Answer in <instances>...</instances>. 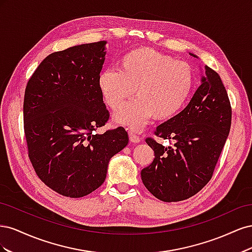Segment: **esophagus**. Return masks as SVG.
Wrapping results in <instances>:
<instances>
[{
    "instance_id": "obj_1",
    "label": "esophagus",
    "mask_w": 252,
    "mask_h": 252,
    "mask_svg": "<svg viewBox=\"0 0 252 252\" xmlns=\"http://www.w3.org/2000/svg\"><path fill=\"white\" fill-rule=\"evenodd\" d=\"M128 134H129V140H130V142H132V143H139V142L141 141L140 136L136 135V134L134 133V131L129 130V131H128Z\"/></svg>"
}]
</instances>
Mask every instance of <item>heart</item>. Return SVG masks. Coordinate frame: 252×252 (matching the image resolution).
<instances>
[{"label":"heart","instance_id":"heart-1","mask_svg":"<svg viewBox=\"0 0 252 252\" xmlns=\"http://www.w3.org/2000/svg\"><path fill=\"white\" fill-rule=\"evenodd\" d=\"M119 69L100 72L97 85L105 103L116 109L136 89V100L114 113L118 123L140 129L154 117L169 119L186 104L194 86L192 67L150 48H139L119 60Z\"/></svg>","mask_w":252,"mask_h":252}]
</instances>
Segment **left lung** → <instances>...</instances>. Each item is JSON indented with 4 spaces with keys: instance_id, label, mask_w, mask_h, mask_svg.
Wrapping results in <instances>:
<instances>
[{
    "instance_id": "1",
    "label": "left lung",
    "mask_w": 252,
    "mask_h": 252,
    "mask_svg": "<svg viewBox=\"0 0 252 252\" xmlns=\"http://www.w3.org/2000/svg\"><path fill=\"white\" fill-rule=\"evenodd\" d=\"M230 126L231 105L224 84L218 72L205 66L202 84L189 104L155 131L170 146L146 139L155 158L141 171L145 187L163 202L196 194L212 178Z\"/></svg>"
}]
</instances>
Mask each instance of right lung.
Segmentation results:
<instances>
[{
  "instance_id": "obj_1",
  "label": "right lung",
  "mask_w": 252,
  "mask_h": 252,
  "mask_svg": "<svg viewBox=\"0 0 252 252\" xmlns=\"http://www.w3.org/2000/svg\"><path fill=\"white\" fill-rule=\"evenodd\" d=\"M105 41L53 52L30 77L23 114L28 157L53 191L82 197L100 187L110 158L128 144L123 127L97 133L109 120L97 78Z\"/></svg>"
}]
</instances>
